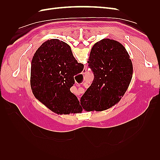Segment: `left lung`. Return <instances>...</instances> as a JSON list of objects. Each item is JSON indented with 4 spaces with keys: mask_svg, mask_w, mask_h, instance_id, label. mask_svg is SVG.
Returning a JSON list of instances; mask_svg holds the SVG:
<instances>
[{
    "mask_svg": "<svg viewBox=\"0 0 160 160\" xmlns=\"http://www.w3.org/2000/svg\"><path fill=\"white\" fill-rule=\"evenodd\" d=\"M88 62L94 79L80 103L88 111L108 109L119 102L130 84L133 65L129 55L119 42L103 38L92 47Z\"/></svg>",
    "mask_w": 160,
    "mask_h": 160,
    "instance_id": "1",
    "label": "left lung"
}]
</instances>
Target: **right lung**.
Instances as JSON below:
<instances>
[{
    "label": "right lung",
    "mask_w": 160,
    "mask_h": 160,
    "mask_svg": "<svg viewBox=\"0 0 160 160\" xmlns=\"http://www.w3.org/2000/svg\"><path fill=\"white\" fill-rule=\"evenodd\" d=\"M66 42L57 38L43 42L31 61V86L33 95L57 114L75 113L79 101L71 92L74 76L83 71Z\"/></svg>",
    "instance_id": "obj_1"
}]
</instances>
